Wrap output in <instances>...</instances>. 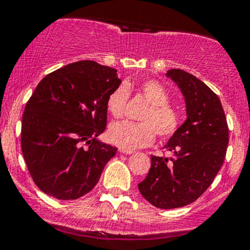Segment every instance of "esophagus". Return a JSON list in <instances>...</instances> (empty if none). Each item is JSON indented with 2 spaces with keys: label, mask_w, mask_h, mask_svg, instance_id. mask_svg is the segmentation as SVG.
I'll return each mask as SVG.
<instances>
[{
  "label": "esophagus",
  "mask_w": 250,
  "mask_h": 250,
  "mask_svg": "<svg viewBox=\"0 0 250 250\" xmlns=\"http://www.w3.org/2000/svg\"><path fill=\"white\" fill-rule=\"evenodd\" d=\"M119 151L121 154H127V155H130V154L134 153V150H127V149H122V148H120Z\"/></svg>",
  "instance_id": "34e87169"
}]
</instances>
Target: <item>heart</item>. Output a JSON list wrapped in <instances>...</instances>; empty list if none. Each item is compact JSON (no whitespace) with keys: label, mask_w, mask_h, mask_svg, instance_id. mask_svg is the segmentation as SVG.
Instances as JSON below:
<instances>
[{"label":"heart","mask_w":250,"mask_h":250,"mask_svg":"<svg viewBox=\"0 0 250 250\" xmlns=\"http://www.w3.org/2000/svg\"><path fill=\"white\" fill-rule=\"evenodd\" d=\"M136 88L149 103L141 115L143 122H115L108 130L109 141L127 150L149 146L156 133L161 137L171 136L180 125L179 113L169 104V94L161 83L146 80L140 82ZM128 96L129 91L125 85H119L108 96L107 108L116 119L125 114Z\"/></svg>","instance_id":"heart-1"}]
</instances>
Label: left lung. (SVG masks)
<instances>
[{"instance_id": "left-lung-1", "label": "left lung", "mask_w": 250, "mask_h": 250, "mask_svg": "<svg viewBox=\"0 0 250 250\" xmlns=\"http://www.w3.org/2000/svg\"><path fill=\"white\" fill-rule=\"evenodd\" d=\"M166 76L185 97L187 119L163 147L173 156L151 155L149 173L137 187L154 207L173 209L207 190L225 161L229 137L222 104L207 84L181 69L168 70Z\"/></svg>"}]
</instances>
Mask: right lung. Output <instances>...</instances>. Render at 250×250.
<instances>
[{
    "label": "right lung",
    "instance_id": "add662e5",
    "mask_svg": "<svg viewBox=\"0 0 250 250\" xmlns=\"http://www.w3.org/2000/svg\"><path fill=\"white\" fill-rule=\"evenodd\" d=\"M120 84L116 69L88 60L64 65L37 84L22 116L21 147L43 193L76 200L95 187L117 151L97 136L107 125L108 96Z\"/></svg>",
    "mask_w": 250,
    "mask_h": 250
}]
</instances>
